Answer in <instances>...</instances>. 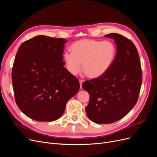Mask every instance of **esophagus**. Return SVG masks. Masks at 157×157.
<instances>
[{
    "label": "esophagus",
    "instance_id": "34e87169",
    "mask_svg": "<svg viewBox=\"0 0 157 157\" xmlns=\"http://www.w3.org/2000/svg\"><path fill=\"white\" fill-rule=\"evenodd\" d=\"M79 82H80V89H82V82H83V80H79Z\"/></svg>",
    "mask_w": 157,
    "mask_h": 157
}]
</instances>
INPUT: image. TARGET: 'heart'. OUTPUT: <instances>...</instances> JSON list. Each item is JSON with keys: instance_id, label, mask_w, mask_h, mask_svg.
<instances>
[{"instance_id": "b5f03b06", "label": "heart", "mask_w": 157, "mask_h": 157, "mask_svg": "<svg viewBox=\"0 0 157 157\" xmlns=\"http://www.w3.org/2000/svg\"><path fill=\"white\" fill-rule=\"evenodd\" d=\"M71 52L63 55L67 69L72 75H77L81 69L90 78L101 77L110 69L115 60L117 48L110 40L82 39L71 46Z\"/></svg>"}]
</instances>
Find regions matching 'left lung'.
<instances>
[{"label":"left lung","instance_id":"left-lung-1","mask_svg":"<svg viewBox=\"0 0 157 157\" xmlns=\"http://www.w3.org/2000/svg\"><path fill=\"white\" fill-rule=\"evenodd\" d=\"M105 36L115 40V60L101 77L82 83L83 89L90 95L85 107L86 115L98 124H110L124 117L136 104L142 81L140 57L134 44L118 33Z\"/></svg>","mask_w":157,"mask_h":157}]
</instances>
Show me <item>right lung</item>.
I'll return each mask as SVG.
<instances>
[{"instance_id": "1", "label": "right lung", "mask_w": 157, "mask_h": 157, "mask_svg": "<svg viewBox=\"0 0 157 157\" xmlns=\"http://www.w3.org/2000/svg\"><path fill=\"white\" fill-rule=\"evenodd\" d=\"M65 39L39 35L19 47L12 81L19 109L31 119L54 121L80 88L78 79L63 66Z\"/></svg>"}]
</instances>
